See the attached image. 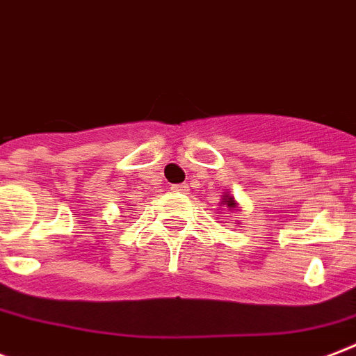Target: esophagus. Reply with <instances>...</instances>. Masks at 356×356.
<instances>
[{
    "label": "esophagus",
    "mask_w": 356,
    "mask_h": 356,
    "mask_svg": "<svg viewBox=\"0 0 356 356\" xmlns=\"http://www.w3.org/2000/svg\"><path fill=\"white\" fill-rule=\"evenodd\" d=\"M172 190L173 192H186L188 186H186V184H172Z\"/></svg>",
    "instance_id": "obj_1"
}]
</instances>
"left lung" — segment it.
<instances>
[{"label": "left lung", "mask_w": 356, "mask_h": 356, "mask_svg": "<svg viewBox=\"0 0 356 356\" xmlns=\"http://www.w3.org/2000/svg\"><path fill=\"white\" fill-rule=\"evenodd\" d=\"M224 207H229V209H233L235 207V202H233V197L232 196H224Z\"/></svg>", "instance_id": "8db88e82"}]
</instances>
